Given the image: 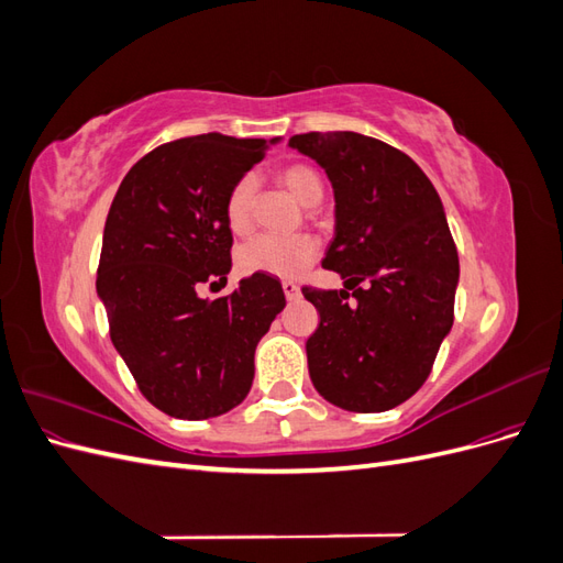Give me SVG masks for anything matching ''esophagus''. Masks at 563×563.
<instances>
[{
	"instance_id": "1",
	"label": "esophagus",
	"mask_w": 563,
	"mask_h": 563,
	"mask_svg": "<svg viewBox=\"0 0 563 563\" xmlns=\"http://www.w3.org/2000/svg\"><path fill=\"white\" fill-rule=\"evenodd\" d=\"M282 288H284V296H286V300H296V298L300 296V288H298V284H296V282H291V279H284V282H282Z\"/></svg>"
}]
</instances>
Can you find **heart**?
<instances>
[{
  "mask_svg": "<svg viewBox=\"0 0 563 563\" xmlns=\"http://www.w3.org/2000/svg\"><path fill=\"white\" fill-rule=\"evenodd\" d=\"M279 180L305 207H314L323 197L321 176L308 164H288L279 172ZM258 183L253 174L236 180L223 203L225 223L234 234H244L251 228L253 201ZM317 255V242L308 234L300 236H253L240 251V267L272 277H298Z\"/></svg>",
  "mask_w": 563,
  "mask_h": 563,
  "instance_id": "heart-1",
  "label": "heart"
}]
</instances>
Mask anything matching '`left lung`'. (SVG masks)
Returning <instances> with one entry per match:
<instances>
[{
  "label": "left lung",
  "instance_id": "1",
  "mask_svg": "<svg viewBox=\"0 0 563 563\" xmlns=\"http://www.w3.org/2000/svg\"><path fill=\"white\" fill-rule=\"evenodd\" d=\"M288 145L333 185L321 265L345 279L340 291L302 288L319 312L305 345L312 385L345 411H389L428 380L453 327L460 265L444 203L411 157L368 135L312 131Z\"/></svg>",
  "mask_w": 563,
  "mask_h": 563
}]
</instances>
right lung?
Listing matches in <instances>:
<instances>
[{"mask_svg":"<svg viewBox=\"0 0 563 563\" xmlns=\"http://www.w3.org/2000/svg\"><path fill=\"white\" fill-rule=\"evenodd\" d=\"M277 141L203 133L164 143L131 166L112 199L96 291L114 350L172 418L207 420L240 406L255 345L286 305L282 284L258 272L230 296L197 294L199 284L228 282L225 197Z\"/></svg>","mask_w":563,"mask_h":563,"instance_id":"1","label":"right lung"}]
</instances>
